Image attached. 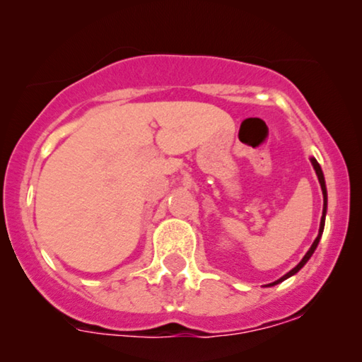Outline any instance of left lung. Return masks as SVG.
<instances>
[{"instance_id":"1","label":"left lung","mask_w":362,"mask_h":362,"mask_svg":"<svg viewBox=\"0 0 362 362\" xmlns=\"http://www.w3.org/2000/svg\"><path fill=\"white\" fill-rule=\"evenodd\" d=\"M311 165H313V168H315V171H316V176H318V180H320V185H321V191H323V216H321V224H320V234H318V237H316L315 239V242H313V245L310 247V250L306 252V255L303 257V259H301V262L298 265L295 267L293 270H290L288 274L286 275H284L281 276V279H279L276 281H274V284H270V285H276V284H280V281H284V280H286L288 279V276H291V275H295L296 272H298L301 267H303L306 262H308V259L311 255H313V252H315V249L316 247H318V242H320V237H321V234H323V229H325V216H326V199H328V197H326V186H325V176H323V171H321V166L318 165V161L315 160V158H311Z\"/></svg>"}]
</instances>
